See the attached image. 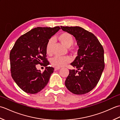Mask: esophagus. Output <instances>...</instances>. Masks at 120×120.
Returning <instances> with one entry per match:
<instances>
[{"mask_svg": "<svg viewBox=\"0 0 120 120\" xmlns=\"http://www.w3.org/2000/svg\"><path fill=\"white\" fill-rule=\"evenodd\" d=\"M60 69V68H59V67H55V71H57V70H59Z\"/></svg>", "mask_w": 120, "mask_h": 120, "instance_id": "esophagus-1", "label": "esophagus"}]
</instances>
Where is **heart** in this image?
<instances>
[{"label":"heart","mask_w":120,"mask_h":120,"mask_svg":"<svg viewBox=\"0 0 120 120\" xmlns=\"http://www.w3.org/2000/svg\"><path fill=\"white\" fill-rule=\"evenodd\" d=\"M58 39L62 44L67 47H69L74 43V38L72 34L68 32H63L58 36ZM53 45V39L52 38L48 40L46 45V52L47 55H51L52 48ZM71 59L69 57H59L55 56L52 60V64L56 67H61L71 62Z\"/></svg>","instance_id":"obj_1"}]
</instances>
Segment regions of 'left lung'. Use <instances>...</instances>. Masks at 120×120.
Listing matches in <instances>:
<instances>
[{
  "instance_id": "left-lung-1",
  "label": "left lung",
  "mask_w": 120,
  "mask_h": 120,
  "mask_svg": "<svg viewBox=\"0 0 120 120\" xmlns=\"http://www.w3.org/2000/svg\"><path fill=\"white\" fill-rule=\"evenodd\" d=\"M61 28L75 38L79 47L77 56L71 63L77 70H69L65 85L75 94L88 93L97 85L104 71V48L92 33L82 28L61 26Z\"/></svg>"
}]
</instances>
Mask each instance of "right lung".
<instances>
[{"label": "right lung", "mask_w": 120, "mask_h": 120, "mask_svg": "<svg viewBox=\"0 0 120 120\" xmlns=\"http://www.w3.org/2000/svg\"><path fill=\"white\" fill-rule=\"evenodd\" d=\"M59 27H37L20 37L10 53L11 73L17 86L25 92L35 94L47 85L54 68L47 67L46 45ZM43 63L42 64L43 62ZM45 66L43 73L37 64Z\"/></svg>", "instance_id": "1"}]
</instances>
